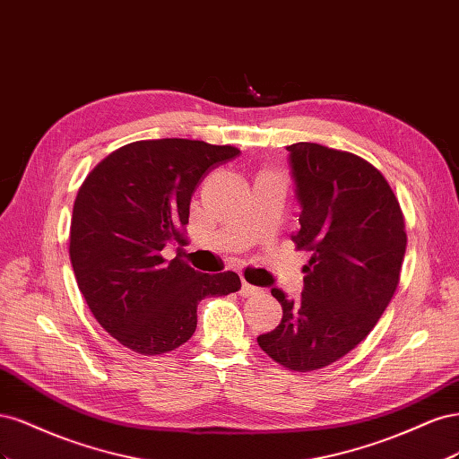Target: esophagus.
<instances>
[{
    "label": "esophagus",
    "mask_w": 459,
    "mask_h": 459,
    "mask_svg": "<svg viewBox=\"0 0 459 459\" xmlns=\"http://www.w3.org/2000/svg\"><path fill=\"white\" fill-rule=\"evenodd\" d=\"M239 293H241V297H255V295L262 293V289H260V287H255V285H251V283H247V281H243Z\"/></svg>",
    "instance_id": "esophagus-1"
}]
</instances>
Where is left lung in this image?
Returning <instances> with one entry per match:
<instances>
[{
  "label": "left lung",
  "mask_w": 459,
  "mask_h": 459,
  "mask_svg": "<svg viewBox=\"0 0 459 459\" xmlns=\"http://www.w3.org/2000/svg\"><path fill=\"white\" fill-rule=\"evenodd\" d=\"M287 151L302 208L290 239L312 256L299 300L272 289L283 317L256 341L304 373L337 362L379 322L400 281L406 226L391 186L362 157L308 142Z\"/></svg>",
  "instance_id": "obj_1"
}]
</instances>
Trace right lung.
I'll return each mask as SVG.
<instances>
[{"instance_id": "add662e5", "label": "right lung", "mask_w": 459, "mask_h": 459, "mask_svg": "<svg viewBox=\"0 0 459 459\" xmlns=\"http://www.w3.org/2000/svg\"><path fill=\"white\" fill-rule=\"evenodd\" d=\"M239 155L197 140H143L105 157L80 186L71 220L73 270L101 327L145 356L191 339L197 304L241 289L235 272L201 273L162 248L184 243L201 179Z\"/></svg>"}]
</instances>
